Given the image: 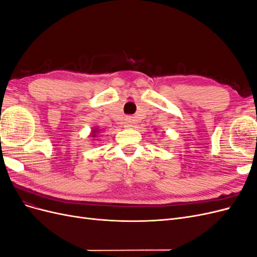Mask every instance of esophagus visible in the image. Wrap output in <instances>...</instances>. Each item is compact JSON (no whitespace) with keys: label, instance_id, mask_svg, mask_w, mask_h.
<instances>
[{"label":"esophagus","instance_id":"obj_1","mask_svg":"<svg viewBox=\"0 0 257 257\" xmlns=\"http://www.w3.org/2000/svg\"><path fill=\"white\" fill-rule=\"evenodd\" d=\"M132 124H133V119H132L131 116H130V118H127V119L125 120V126H126V127H131Z\"/></svg>","mask_w":257,"mask_h":257}]
</instances>
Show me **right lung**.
Wrapping results in <instances>:
<instances>
[{
    "mask_svg": "<svg viewBox=\"0 0 257 257\" xmlns=\"http://www.w3.org/2000/svg\"><path fill=\"white\" fill-rule=\"evenodd\" d=\"M98 132H99V131H98L97 128L93 130V131H92V134H91V137H96V134L98 133Z\"/></svg>",
    "mask_w": 257,
    "mask_h": 257,
    "instance_id": "1",
    "label": "right lung"
}]
</instances>
